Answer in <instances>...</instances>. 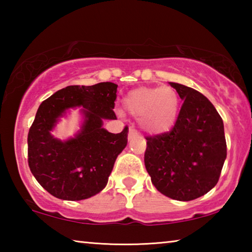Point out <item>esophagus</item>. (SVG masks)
<instances>
[{"label": "esophagus", "mask_w": 252, "mask_h": 252, "mask_svg": "<svg viewBox=\"0 0 252 252\" xmlns=\"http://www.w3.org/2000/svg\"><path fill=\"white\" fill-rule=\"evenodd\" d=\"M136 135H138V132H136V130L133 126H131L129 129V135H127V138H129V140H132L133 138H135Z\"/></svg>", "instance_id": "obj_1"}]
</instances>
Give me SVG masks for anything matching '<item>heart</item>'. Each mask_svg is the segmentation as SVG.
Segmentation results:
<instances>
[{"instance_id": "1", "label": "heart", "mask_w": 252, "mask_h": 252, "mask_svg": "<svg viewBox=\"0 0 252 252\" xmlns=\"http://www.w3.org/2000/svg\"><path fill=\"white\" fill-rule=\"evenodd\" d=\"M123 106L132 117L138 118L139 126L151 134L168 132L176 125L180 99L173 88L141 87L126 93Z\"/></svg>"}]
</instances>
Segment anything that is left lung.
I'll list each match as a JSON object with an SVG mask.
<instances>
[{
  "instance_id": "1",
  "label": "left lung",
  "mask_w": 252,
  "mask_h": 252,
  "mask_svg": "<svg viewBox=\"0 0 252 252\" xmlns=\"http://www.w3.org/2000/svg\"><path fill=\"white\" fill-rule=\"evenodd\" d=\"M170 85L183 104L171 131L147 138L144 164L159 192L190 201L219 180L227 158L223 121L201 93L179 83Z\"/></svg>"
}]
</instances>
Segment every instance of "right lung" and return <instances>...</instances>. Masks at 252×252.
I'll return each mask as SVG.
<instances>
[{"label":"right lung","mask_w":252,"mask_h":252,"mask_svg":"<svg viewBox=\"0 0 252 252\" xmlns=\"http://www.w3.org/2000/svg\"><path fill=\"white\" fill-rule=\"evenodd\" d=\"M118 85H70L48 97L37 109L28 135L29 167L37 182L55 198L79 201L101 192L114 162L127 143L126 126L111 133L104 120H116L113 112ZM80 109L83 121L74 137L54 138L52 131L71 108Z\"/></svg>","instance_id":"1"}]
</instances>
